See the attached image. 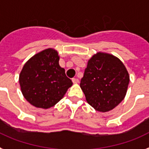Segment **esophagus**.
Segmentation results:
<instances>
[{"label": "esophagus", "mask_w": 149, "mask_h": 149, "mask_svg": "<svg viewBox=\"0 0 149 149\" xmlns=\"http://www.w3.org/2000/svg\"><path fill=\"white\" fill-rule=\"evenodd\" d=\"M72 82H73V84H77L79 82V81L77 78H72Z\"/></svg>", "instance_id": "34e87169"}]
</instances>
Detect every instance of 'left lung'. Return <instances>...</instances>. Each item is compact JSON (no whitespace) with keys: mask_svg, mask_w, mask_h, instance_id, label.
<instances>
[{"mask_svg":"<svg viewBox=\"0 0 149 149\" xmlns=\"http://www.w3.org/2000/svg\"><path fill=\"white\" fill-rule=\"evenodd\" d=\"M130 76L121 61L99 52L88 61L80 86L90 105L100 112L113 110L124 99Z\"/></svg>","mask_w":149,"mask_h":149,"instance_id":"1","label":"left lung"}]
</instances>
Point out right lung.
<instances>
[{"label":"right lung","mask_w":149,"mask_h":149,"mask_svg":"<svg viewBox=\"0 0 149 149\" xmlns=\"http://www.w3.org/2000/svg\"><path fill=\"white\" fill-rule=\"evenodd\" d=\"M58 61L57 52L48 49L33 56L23 66L19 84L24 97L34 107H53L72 85Z\"/></svg>","instance_id":"add662e5"}]
</instances>
